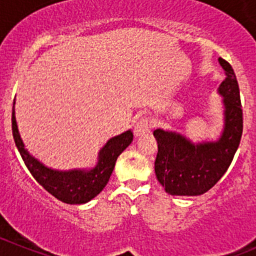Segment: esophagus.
<instances>
[{"instance_id":"34e87169","label":"esophagus","mask_w":256,"mask_h":256,"mask_svg":"<svg viewBox=\"0 0 256 256\" xmlns=\"http://www.w3.org/2000/svg\"><path fill=\"white\" fill-rule=\"evenodd\" d=\"M151 128V121L148 118H141L138 124L134 128V134H135L136 138H140V136L146 135L148 132H150Z\"/></svg>"}]
</instances>
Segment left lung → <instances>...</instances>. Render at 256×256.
Returning <instances> with one entry per match:
<instances>
[{"mask_svg": "<svg viewBox=\"0 0 256 256\" xmlns=\"http://www.w3.org/2000/svg\"><path fill=\"white\" fill-rule=\"evenodd\" d=\"M225 80L218 94L224 105V126L216 141L194 144L176 131L156 128L158 155L155 174L158 182L170 195L198 196L212 188L222 178L239 148L242 134V110L239 85L229 62L219 58Z\"/></svg>", "mask_w": 256, "mask_h": 256, "instance_id": "obj_1", "label": "left lung"}]
</instances>
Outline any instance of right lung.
I'll return each mask as SVG.
<instances>
[{
	"instance_id": "add662e5",
	"label": "right lung",
	"mask_w": 256,
	"mask_h": 256,
	"mask_svg": "<svg viewBox=\"0 0 256 256\" xmlns=\"http://www.w3.org/2000/svg\"><path fill=\"white\" fill-rule=\"evenodd\" d=\"M12 134L14 144L20 151L24 165L27 166L34 180L60 202L71 205L88 202L98 196L108 182L118 155L132 141V131L128 130L111 138L100 150L98 164L91 168H74V170H54L37 160L27 151L20 136L14 116V102L12 108Z\"/></svg>"
}]
</instances>
